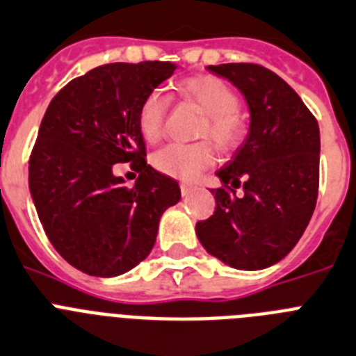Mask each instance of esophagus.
<instances>
[{"instance_id": "esophagus-1", "label": "esophagus", "mask_w": 356, "mask_h": 356, "mask_svg": "<svg viewBox=\"0 0 356 356\" xmlns=\"http://www.w3.org/2000/svg\"><path fill=\"white\" fill-rule=\"evenodd\" d=\"M193 190H195V186H193V184H190V182H181V193H182V197L190 195V193Z\"/></svg>"}]
</instances>
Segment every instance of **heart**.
I'll return each mask as SVG.
<instances>
[{
  "instance_id": "heart-1",
  "label": "heart",
  "mask_w": 356,
  "mask_h": 356,
  "mask_svg": "<svg viewBox=\"0 0 356 356\" xmlns=\"http://www.w3.org/2000/svg\"><path fill=\"white\" fill-rule=\"evenodd\" d=\"M179 97L197 105L204 113L199 138H209L222 150H233L247 134V120L240 111V97L224 79L215 75H197L181 80L175 86ZM170 98L159 91H150L138 107V129L145 140L154 143L165 131ZM152 163L161 174L191 181L215 163V152L208 140L197 143H170L159 148Z\"/></svg>"
}]
</instances>
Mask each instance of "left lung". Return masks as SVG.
Masks as SVG:
<instances>
[{
  "label": "left lung",
  "instance_id": "obj_1",
  "mask_svg": "<svg viewBox=\"0 0 356 356\" xmlns=\"http://www.w3.org/2000/svg\"><path fill=\"white\" fill-rule=\"evenodd\" d=\"M243 92L251 131L233 159L216 172V208L197 222L200 243L240 270L285 258L307 229L319 193V123L274 71L252 63L208 66ZM244 195L238 197L236 188Z\"/></svg>",
  "mask_w": 356,
  "mask_h": 356
}]
</instances>
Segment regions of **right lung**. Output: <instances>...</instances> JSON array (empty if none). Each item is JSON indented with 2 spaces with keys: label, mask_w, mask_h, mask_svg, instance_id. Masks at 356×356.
<instances>
[{
  "label": "right lung",
  "mask_w": 356,
  "mask_h": 356,
  "mask_svg": "<svg viewBox=\"0 0 356 356\" xmlns=\"http://www.w3.org/2000/svg\"><path fill=\"white\" fill-rule=\"evenodd\" d=\"M174 63H111L67 82L44 113L29 161L30 193L55 251L89 276L131 270L156 243L177 181L147 165L138 107ZM129 162L134 187L112 170Z\"/></svg>",
  "instance_id": "1"
}]
</instances>
